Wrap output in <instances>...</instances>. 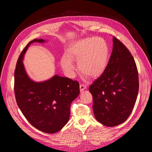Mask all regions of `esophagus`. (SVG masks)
<instances>
[{"instance_id": "34e87169", "label": "esophagus", "mask_w": 152, "mask_h": 152, "mask_svg": "<svg viewBox=\"0 0 152 152\" xmlns=\"http://www.w3.org/2000/svg\"><path fill=\"white\" fill-rule=\"evenodd\" d=\"M86 85L84 84H80V91H83L84 89H86Z\"/></svg>"}]
</instances>
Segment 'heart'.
<instances>
[{
    "label": "heart",
    "mask_w": 152,
    "mask_h": 152,
    "mask_svg": "<svg viewBox=\"0 0 152 152\" xmlns=\"http://www.w3.org/2000/svg\"><path fill=\"white\" fill-rule=\"evenodd\" d=\"M67 55L69 58L64 56L61 64L68 75H72L75 69L71 58L78 60V68L83 74L96 77L104 70L107 65L108 48L107 42L102 37H87L72 44Z\"/></svg>",
    "instance_id": "1"
}]
</instances>
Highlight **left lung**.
<instances>
[{"label":"left lung","mask_w":152,"mask_h":152,"mask_svg":"<svg viewBox=\"0 0 152 152\" xmlns=\"http://www.w3.org/2000/svg\"><path fill=\"white\" fill-rule=\"evenodd\" d=\"M113 37V50L108 65L89 87L96 120L109 127L127 120L134 108L139 90L138 72L134 59L126 45Z\"/></svg>","instance_id":"1"}]
</instances>
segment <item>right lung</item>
<instances>
[{"instance_id":"1","label":"right lung","mask_w":152,"mask_h":152,"mask_svg":"<svg viewBox=\"0 0 152 152\" xmlns=\"http://www.w3.org/2000/svg\"><path fill=\"white\" fill-rule=\"evenodd\" d=\"M22 50L15 71V98L18 107L32 126L44 132L55 133L66 125L70 117V104L80 93L79 82L67 77L54 76L43 82H34L27 76L22 59L29 45Z\"/></svg>"}]
</instances>
